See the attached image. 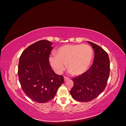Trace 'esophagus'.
Segmentation results:
<instances>
[{"label":"esophagus","mask_w":126,"mask_h":126,"mask_svg":"<svg viewBox=\"0 0 126 126\" xmlns=\"http://www.w3.org/2000/svg\"><path fill=\"white\" fill-rule=\"evenodd\" d=\"M69 80V78H68L66 77H64V80L67 81V80Z\"/></svg>","instance_id":"34e87169"}]
</instances>
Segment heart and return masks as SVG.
Instances as JSON below:
<instances>
[{"label": "heart", "instance_id": "heart-1", "mask_svg": "<svg viewBox=\"0 0 126 126\" xmlns=\"http://www.w3.org/2000/svg\"><path fill=\"white\" fill-rule=\"evenodd\" d=\"M93 56V50L87 45L68 44L59 48L56 55H50L49 63L52 69L58 74L65 70L66 63L69 73L80 75L88 69Z\"/></svg>", "mask_w": 126, "mask_h": 126}]
</instances>
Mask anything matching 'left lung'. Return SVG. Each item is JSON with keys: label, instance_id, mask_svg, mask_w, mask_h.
I'll use <instances>...</instances> for the list:
<instances>
[{"label": "left lung", "instance_id": "obj_1", "mask_svg": "<svg viewBox=\"0 0 126 126\" xmlns=\"http://www.w3.org/2000/svg\"><path fill=\"white\" fill-rule=\"evenodd\" d=\"M94 51L91 67L84 73L72 79L74 86L71 91L73 98L80 102H89L104 91L110 73L108 55L101 47L90 41Z\"/></svg>", "mask_w": 126, "mask_h": 126}]
</instances>
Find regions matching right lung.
I'll return each mask as SVG.
<instances>
[{"instance_id":"1","label":"right lung","mask_w":126,"mask_h":126,"mask_svg":"<svg viewBox=\"0 0 126 126\" xmlns=\"http://www.w3.org/2000/svg\"><path fill=\"white\" fill-rule=\"evenodd\" d=\"M51 45L48 40L38 41L25 49L19 59L18 74L21 88L38 103L52 100L64 82L63 76L55 74L49 65Z\"/></svg>"}]
</instances>
